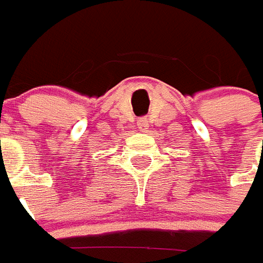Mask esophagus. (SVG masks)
I'll use <instances>...</instances> for the list:
<instances>
[{"label": "esophagus", "mask_w": 263, "mask_h": 263, "mask_svg": "<svg viewBox=\"0 0 263 263\" xmlns=\"http://www.w3.org/2000/svg\"><path fill=\"white\" fill-rule=\"evenodd\" d=\"M138 129L141 132H148L149 129V124H148V120L146 118H141V120L138 121Z\"/></svg>", "instance_id": "obj_1"}]
</instances>
